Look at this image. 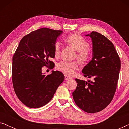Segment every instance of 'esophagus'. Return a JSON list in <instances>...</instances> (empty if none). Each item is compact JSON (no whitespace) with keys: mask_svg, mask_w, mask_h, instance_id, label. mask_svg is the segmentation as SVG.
I'll return each mask as SVG.
<instances>
[{"mask_svg":"<svg viewBox=\"0 0 129 129\" xmlns=\"http://www.w3.org/2000/svg\"><path fill=\"white\" fill-rule=\"evenodd\" d=\"M72 78L70 77H69V76H67V75H64V79L66 80H69V79H71Z\"/></svg>","mask_w":129,"mask_h":129,"instance_id":"34e87169","label":"esophagus"}]
</instances>
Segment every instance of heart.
Returning a JSON list of instances; mask_svg holds the SVG:
<instances>
[{
  "label": "heart",
  "instance_id": "b5f03b06",
  "mask_svg": "<svg viewBox=\"0 0 129 129\" xmlns=\"http://www.w3.org/2000/svg\"><path fill=\"white\" fill-rule=\"evenodd\" d=\"M64 42L70 46L77 50L76 56L81 63H84L89 60L90 56V51L89 48V44L82 36L77 34L70 35L64 39ZM61 43L56 42L54 45V52L56 57L60 55ZM79 68L77 61H61L57 65V69L65 75L71 76L75 73V70Z\"/></svg>",
  "mask_w": 129,
  "mask_h": 129
}]
</instances>
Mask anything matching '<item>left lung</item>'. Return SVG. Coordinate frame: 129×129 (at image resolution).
Returning <instances> with one entry per match:
<instances>
[{
    "label": "left lung",
    "mask_w": 129,
    "mask_h": 129,
    "mask_svg": "<svg viewBox=\"0 0 129 129\" xmlns=\"http://www.w3.org/2000/svg\"><path fill=\"white\" fill-rule=\"evenodd\" d=\"M92 40V60L84 67V77L93 81L76 79L77 87L72 93L75 103L84 112H99L109 105L115 94L121 62L113 44L103 35L92 31L86 35Z\"/></svg>",
    "instance_id": "obj_1"
}]
</instances>
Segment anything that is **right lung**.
<instances>
[{
	"instance_id": "1",
	"label": "right lung",
	"mask_w": 129,
	"mask_h": 129,
	"mask_svg": "<svg viewBox=\"0 0 129 129\" xmlns=\"http://www.w3.org/2000/svg\"><path fill=\"white\" fill-rule=\"evenodd\" d=\"M61 30L41 28L24 36L12 59V82L19 99L30 108H39L50 101L56 90L64 81L60 71L53 70L46 75L43 66L54 64V45Z\"/></svg>"
}]
</instances>
